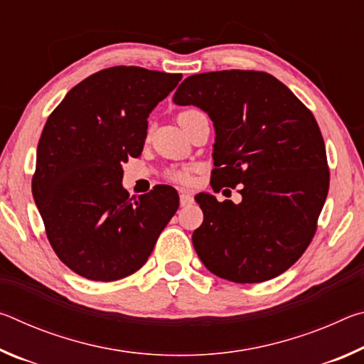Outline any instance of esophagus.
<instances>
[{
	"instance_id": "esophagus-1",
	"label": "esophagus",
	"mask_w": 364,
	"mask_h": 364,
	"mask_svg": "<svg viewBox=\"0 0 364 364\" xmlns=\"http://www.w3.org/2000/svg\"><path fill=\"white\" fill-rule=\"evenodd\" d=\"M180 202H181L183 207L193 204V202H194L193 193H191V191H186V189H181L180 191Z\"/></svg>"
}]
</instances>
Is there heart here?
Here are the masks:
<instances>
[{
    "label": "heart",
    "mask_w": 364,
    "mask_h": 364,
    "mask_svg": "<svg viewBox=\"0 0 364 364\" xmlns=\"http://www.w3.org/2000/svg\"><path fill=\"white\" fill-rule=\"evenodd\" d=\"M196 112V109H186V110H181L180 114H178V120L183 119V117H186L189 114ZM168 178L171 181L175 183H180V184H188L191 181V171L188 168H171L168 170Z\"/></svg>",
    "instance_id": "heart-1"
}]
</instances>
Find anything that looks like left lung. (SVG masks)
<instances>
[{
  "instance_id": "left-lung-1",
  "label": "left lung",
  "mask_w": 364,
  "mask_h": 364,
  "mask_svg": "<svg viewBox=\"0 0 364 364\" xmlns=\"http://www.w3.org/2000/svg\"><path fill=\"white\" fill-rule=\"evenodd\" d=\"M205 110L215 138L210 184L236 188L241 204L197 194L204 221L197 255L220 278L254 284L284 273L304 255L329 191L321 130L311 110L267 72L191 75L173 96Z\"/></svg>"
}]
</instances>
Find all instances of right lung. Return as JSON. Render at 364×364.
Instances as JSON below:
<instances>
[{
	"mask_svg": "<svg viewBox=\"0 0 364 364\" xmlns=\"http://www.w3.org/2000/svg\"><path fill=\"white\" fill-rule=\"evenodd\" d=\"M181 78L109 67L73 86L48 117L33 199L59 260L86 279L117 281L138 271L178 210L171 186L130 197L122 164L141 156L147 117Z\"/></svg>",
	"mask_w": 364,
	"mask_h": 364,
	"instance_id": "right-lung-1",
	"label": "right lung"
}]
</instances>
